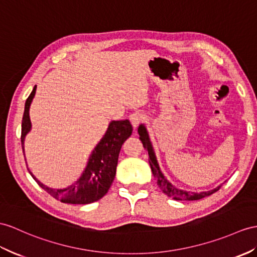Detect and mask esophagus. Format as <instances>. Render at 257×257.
I'll return each mask as SVG.
<instances>
[{
  "mask_svg": "<svg viewBox=\"0 0 257 257\" xmlns=\"http://www.w3.org/2000/svg\"><path fill=\"white\" fill-rule=\"evenodd\" d=\"M144 118H145V116H144L142 112H139V111L133 112V113L130 115V121H131V123H132L134 128L139 126L140 123H142L144 121Z\"/></svg>",
  "mask_w": 257,
  "mask_h": 257,
  "instance_id": "obj_1",
  "label": "esophagus"
}]
</instances>
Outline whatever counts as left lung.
Wrapping results in <instances>:
<instances>
[{"instance_id": "left-lung-1", "label": "left lung", "mask_w": 257, "mask_h": 257, "mask_svg": "<svg viewBox=\"0 0 257 257\" xmlns=\"http://www.w3.org/2000/svg\"><path fill=\"white\" fill-rule=\"evenodd\" d=\"M139 134H140V140L143 143V146L145 149L148 150V155H149V165L150 168H152V171L154 177L157 181V184L160 187V190L164 192L165 194L169 197H172L173 199H177V201H198V199H202L206 196H209L211 194H214L215 192H217L220 186L216 187V189L211 190V191H207V192H201V193H194V192H187V191H183L177 189L176 186L172 185L169 181L167 180V178L164 176V173L161 172L158 161L156 159V155L153 149V145L150 143L149 140V135L147 133V130L145 127V125H140L139 127Z\"/></svg>"}]
</instances>
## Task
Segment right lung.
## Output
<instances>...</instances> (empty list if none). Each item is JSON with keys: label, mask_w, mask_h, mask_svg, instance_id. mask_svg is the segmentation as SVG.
<instances>
[{"label": "right lung", "mask_w": 257, "mask_h": 257, "mask_svg": "<svg viewBox=\"0 0 257 257\" xmlns=\"http://www.w3.org/2000/svg\"><path fill=\"white\" fill-rule=\"evenodd\" d=\"M37 86L34 87L25 103V111L22 122V147L24 152V141L31 128L29 117L30 103L35 97ZM133 127L128 120L112 121L104 136L99 142L90 155L88 164L81 177L66 189L54 190L43 185L30 172L36 182L50 195L67 204H90L102 198L113 182L117 166L118 154L123 143L132 135ZM25 155V154H24Z\"/></svg>", "instance_id": "obj_1"}]
</instances>
